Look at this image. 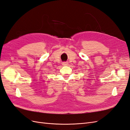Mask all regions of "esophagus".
<instances>
[{
    "mask_svg": "<svg viewBox=\"0 0 130 130\" xmlns=\"http://www.w3.org/2000/svg\"><path fill=\"white\" fill-rule=\"evenodd\" d=\"M62 64L63 66H67V65H68V63L67 62H63L62 63Z\"/></svg>",
    "mask_w": 130,
    "mask_h": 130,
    "instance_id": "34e87169",
    "label": "esophagus"
}]
</instances>
